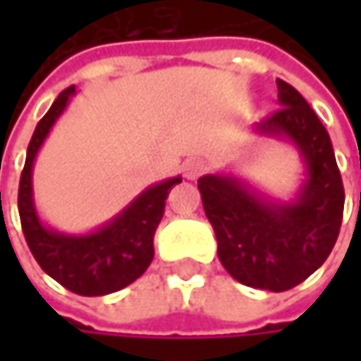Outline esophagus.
Returning <instances> with one entry per match:
<instances>
[{
  "mask_svg": "<svg viewBox=\"0 0 361 361\" xmlns=\"http://www.w3.org/2000/svg\"><path fill=\"white\" fill-rule=\"evenodd\" d=\"M204 171H207V165H204L202 161H198V159H190V161H185V165H183V176H185L188 180H196V178H200Z\"/></svg>",
  "mask_w": 361,
  "mask_h": 361,
  "instance_id": "esophagus-1",
  "label": "esophagus"
}]
</instances>
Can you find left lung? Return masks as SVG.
Segmentation results:
<instances>
[{
    "label": "left lung",
    "instance_id": "obj_1",
    "mask_svg": "<svg viewBox=\"0 0 361 361\" xmlns=\"http://www.w3.org/2000/svg\"><path fill=\"white\" fill-rule=\"evenodd\" d=\"M278 104L255 125L265 137L290 142L305 165L293 200H276L234 173L198 180L202 207L228 274L252 288L288 290L310 278L330 255L341 230L345 190L330 135L305 98L276 79Z\"/></svg>",
    "mask_w": 361,
    "mask_h": 361
}]
</instances>
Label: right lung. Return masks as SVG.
Listing matches in <instances>:
<instances>
[{
    "label": "right lung",
    "instance_id": "1",
    "mask_svg": "<svg viewBox=\"0 0 361 361\" xmlns=\"http://www.w3.org/2000/svg\"><path fill=\"white\" fill-rule=\"evenodd\" d=\"M73 96L75 85L64 90L37 123L20 176L18 213L27 245L41 269L71 293L100 297L129 286L148 269L154 257L152 243L165 213V200L181 178L148 185L118 215L94 232L66 234L45 226L33 200V165L39 148Z\"/></svg>",
    "mask_w": 361,
    "mask_h": 361
}]
</instances>
